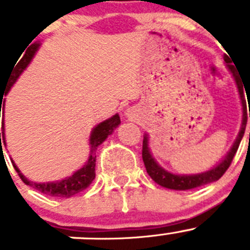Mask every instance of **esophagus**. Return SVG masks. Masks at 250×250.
<instances>
[{"instance_id": "1", "label": "esophagus", "mask_w": 250, "mask_h": 250, "mask_svg": "<svg viewBox=\"0 0 250 250\" xmlns=\"http://www.w3.org/2000/svg\"><path fill=\"white\" fill-rule=\"evenodd\" d=\"M136 114H137V111L134 108H128L127 111H125V116L129 118H134L136 117Z\"/></svg>"}]
</instances>
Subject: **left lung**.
I'll use <instances>...</instances> for the list:
<instances>
[{
    "instance_id": "8db88e82",
    "label": "left lung",
    "mask_w": 250,
    "mask_h": 250,
    "mask_svg": "<svg viewBox=\"0 0 250 250\" xmlns=\"http://www.w3.org/2000/svg\"><path fill=\"white\" fill-rule=\"evenodd\" d=\"M225 62H227L228 69L230 70V72L233 74V78H234L235 83L238 86V91H239V95H241L242 104H243V123H242L241 132L238 134L237 141L233 144L232 149L229 150V153L226 155L225 159L220 163V164L214 167L213 169L208 170L206 172H202V174L197 175H175L171 172L165 171L164 169L159 167L157 164V162L153 159L151 157L150 150H149L148 146V137L144 136L143 138V149H142V158H143L144 165H146V172L149 174L151 179L157 184H159L163 188H172V190H190V188H199V186H204L206 184L213 183V181L218 180L221 176H223L227 169L229 167V165L232 164V160L234 158L235 153L238 150V146L241 144L242 138L244 136V130H246L247 121H248V113H247V106H246V96H244V90L243 88L244 83H242V78L238 76V74L235 72L234 65H232L230 60L228 59V57H225ZM249 117H250V109H249Z\"/></svg>"
}]
</instances>
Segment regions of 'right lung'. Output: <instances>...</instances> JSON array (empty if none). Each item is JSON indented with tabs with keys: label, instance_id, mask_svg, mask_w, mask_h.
<instances>
[{
	"label": "right lung",
	"instance_id": "1",
	"mask_svg": "<svg viewBox=\"0 0 250 250\" xmlns=\"http://www.w3.org/2000/svg\"><path fill=\"white\" fill-rule=\"evenodd\" d=\"M39 44H32V45L28 48L27 53L24 54V57L21 59V62L18 64L13 65V71L11 72V78H8L7 80L6 86L4 87L3 95H6L8 92V90L11 88V86L16 83V80L18 79V76L22 74L23 70L27 67V65L29 64L30 59L34 55V53L38 49ZM0 107H2V100H3V96L0 93ZM0 114H1V108H0ZM2 114H3V111H2ZM1 117V116H0ZM121 123L120 116L118 114H114L113 117L108 118V120L104 121L102 123L97 125L96 127L93 128L92 133H91L90 137V154H88V158L86 160L85 164L75 171L72 175L67 176V178L62 179V180L58 181H48V183H33V181L28 180L27 178H24L22 174H21L20 170L17 169L15 164H13V167L16 169V171L20 175L21 180L25 184V185H29L30 188H36L39 192L45 193V195L49 196H57V197H70V196L75 195V193L80 192V191L85 190L87 186H90V184L92 183V180L95 179V165H96V150L99 148L100 144H102V142L107 138V137L113 132V129L117 127ZM2 132L0 133V143L1 138H4V133H3V118H2ZM2 146V144H1Z\"/></svg>",
	"mask_w": 250,
	"mask_h": 250
}]
</instances>
